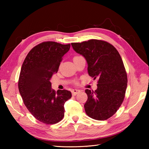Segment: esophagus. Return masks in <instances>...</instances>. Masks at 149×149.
Masks as SVG:
<instances>
[{
  "instance_id": "obj_1",
  "label": "esophagus",
  "mask_w": 149,
  "mask_h": 149,
  "mask_svg": "<svg viewBox=\"0 0 149 149\" xmlns=\"http://www.w3.org/2000/svg\"><path fill=\"white\" fill-rule=\"evenodd\" d=\"M79 92H80V90H73L72 91V93L73 95H76Z\"/></svg>"
}]
</instances>
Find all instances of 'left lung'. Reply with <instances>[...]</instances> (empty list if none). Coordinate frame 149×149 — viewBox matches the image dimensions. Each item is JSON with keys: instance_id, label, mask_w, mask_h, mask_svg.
Returning <instances> with one entry per match:
<instances>
[{"instance_id": "8db88e82", "label": "left lung", "mask_w": 149, "mask_h": 149, "mask_svg": "<svg viewBox=\"0 0 149 149\" xmlns=\"http://www.w3.org/2000/svg\"><path fill=\"white\" fill-rule=\"evenodd\" d=\"M71 45L86 59L90 76L98 79L95 91L85 90L86 113L95 120L109 118L122 105L127 88V75L121 56L115 47L103 40L92 39Z\"/></svg>"}]
</instances>
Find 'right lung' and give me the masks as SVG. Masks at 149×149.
I'll return each instance as SVG.
<instances>
[{
  "mask_svg": "<svg viewBox=\"0 0 149 149\" xmlns=\"http://www.w3.org/2000/svg\"><path fill=\"white\" fill-rule=\"evenodd\" d=\"M70 47V44L42 42L30 50L22 66L18 83L20 95L34 118L46 124L61 121L65 115L64 104L72 97L68 90L56 92L50 82Z\"/></svg>",
  "mask_w": 149,
  "mask_h": 149,
  "instance_id": "add662e5",
  "label": "right lung"
}]
</instances>
